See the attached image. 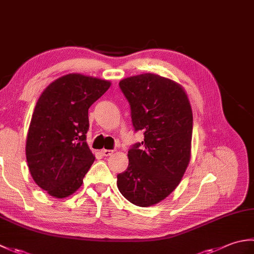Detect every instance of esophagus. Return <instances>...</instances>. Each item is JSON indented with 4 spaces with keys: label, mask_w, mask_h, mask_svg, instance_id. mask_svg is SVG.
I'll list each match as a JSON object with an SVG mask.
<instances>
[{
    "label": "esophagus",
    "mask_w": 254,
    "mask_h": 254,
    "mask_svg": "<svg viewBox=\"0 0 254 254\" xmlns=\"http://www.w3.org/2000/svg\"><path fill=\"white\" fill-rule=\"evenodd\" d=\"M112 153H113V150H110V149H102L101 150V155L106 156V157L107 156H110Z\"/></svg>",
    "instance_id": "34e87169"
}]
</instances>
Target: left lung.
Returning a JSON list of instances; mask_svg holds the SVG:
<instances>
[{"mask_svg":"<svg viewBox=\"0 0 254 254\" xmlns=\"http://www.w3.org/2000/svg\"><path fill=\"white\" fill-rule=\"evenodd\" d=\"M134 131L144 141L128 149V166L118 175V189L141 207L163 201L179 185L191 156L193 116L186 91L156 74L122 79Z\"/></svg>","mask_w":254,"mask_h":254,"instance_id":"8db88e82","label":"left lung"}]
</instances>
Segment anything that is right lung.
I'll return each mask as SVG.
<instances>
[{
	"label": "right lung",
	"mask_w": 254,
	"mask_h": 254,
	"mask_svg": "<svg viewBox=\"0 0 254 254\" xmlns=\"http://www.w3.org/2000/svg\"><path fill=\"white\" fill-rule=\"evenodd\" d=\"M110 87L104 79L68 74L52 82L37 101L26 142L32 179L51 196L71 195L95 157L86 143L88 109Z\"/></svg>",
	"instance_id": "add662e5"
}]
</instances>
